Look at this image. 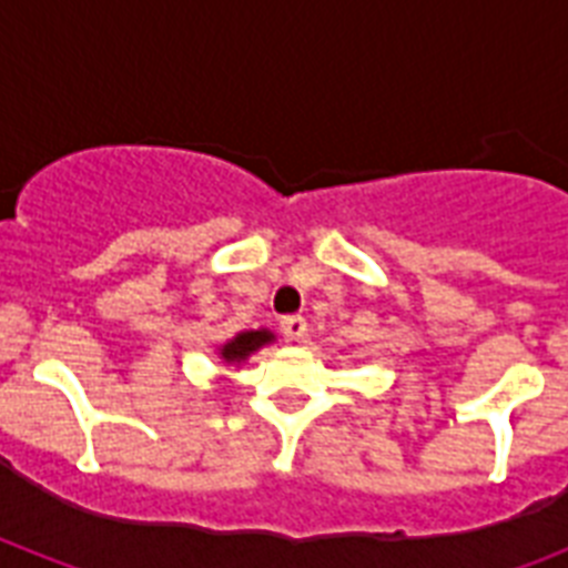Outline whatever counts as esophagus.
<instances>
[{
    "label": "esophagus",
    "mask_w": 568,
    "mask_h": 568,
    "mask_svg": "<svg viewBox=\"0 0 568 568\" xmlns=\"http://www.w3.org/2000/svg\"><path fill=\"white\" fill-rule=\"evenodd\" d=\"M280 327H283L285 338H292V342H301V338L306 336V318H303V315H285V318L280 321Z\"/></svg>",
    "instance_id": "esophagus-1"
}]
</instances>
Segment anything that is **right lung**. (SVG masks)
Listing matches in <instances>:
<instances>
[{"instance_id": "1", "label": "right lung", "mask_w": 568, "mask_h": 568, "mask_svg": "<svg viewBox=\"0 0 568 568\" xmlns=\"http://www.w3.org/2000/svg\"><path fill=\"white\" fill-rule=\"evenodd\" d=\"M271 333L267 329H250V333H239V336L232 338V342H226V345L221 347V356L226 359V363H241V359H247L253 351H258L262 345H267L271 342Z\"/></svg>"}]
</instances>
